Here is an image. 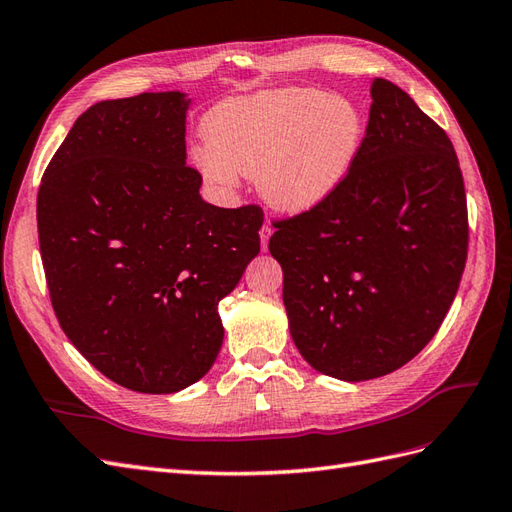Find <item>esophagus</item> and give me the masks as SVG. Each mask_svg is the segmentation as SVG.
Segmentation results:
<instances>
[{
  "label": "esophagus",
  "instance_id": "1",
  "mask_svg": "<svg viewBox=\"0 0 512 512\" xmlns=\"http://www.w3.org/2000/svg\"><path fill=\"white\" fill-rule=\"evenodd\" d=\"M259 235H261V248H268V240H270V235H272V227L270 225H264L259 229Z\"/></svg>",
  "mask_w": 512,
  "mask_h": 512
}]
</instances>
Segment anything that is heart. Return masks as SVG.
<instances>
[{"label":"heart","instance_id":"b5f03b06","mask_svg":"<svg viewBox=\"0 0 512 512\" xmlns=\"http://www.w3.org/2000/svg\"><path fill=\"white\" fill-rule=\"evenodd\" d=\"M365 121L355 103L318 88L227 99L205 116L196 151L209 183L227 190L235 173L257 177L259 194L283 212L318 207L355 164Z\"/></svg>","mask_w":512,"mask_h":512}]
</instances>
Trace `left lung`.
I'll return each instance as SVG.
<instances>
[{"mask_svg": "<svg viewBox=\"0 0 512 512\" xmlns=\"http://www.w3.org/2000/svg\"><path fill=\"white\" fill-rule=\"evenodd\" d=\"M272 227L290 333L311 368L350 383L398 370L435 337L465 270L467 196L452 142L376 77L342 186Z\"/></svg>", "mask_w": 512, "mask_h": 512, "instance_id": "left-lung-1", "label": "left lung"}]
</instances>
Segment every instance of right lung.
Returning <instances> with one entry per match:
<instances>
[{
    "mask_svg": "<svg viewBox=\"0 0 512 512\" xmlns=\"http://www.w3.org/2000/svg\"><path fill=\"white\" fill-rule=\"evenodd\" d=\"M181 93L99 101L41 179L38 242L51 307L84 359L131 391L175 393L222 346L218 303L259 253V205L201 199Z\"/></svg>",
    "mask_w": 512,
    "mask_h": 512,
    "instance_id": "add662e5",
    "label": "right lung"
}]
</instances>
